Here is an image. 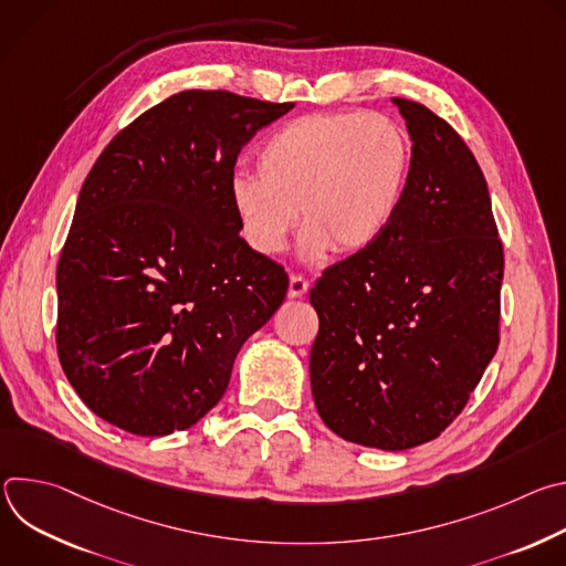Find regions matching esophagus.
<instances>
[{
  "label": "esophagus",
  "mask_w": 566,
  "mask_h": 566,
  "mask_svg": "<svg viewBox=\"0 0 566 566\" xmlns=\"http://www.w3.org/2000/svg\"><path fill=\"white\" fill-rule=\"evenodd\" d=\"M308 291V282L302 275L289 277V297H302Z\"/></svg>",
  "instance_id": "obj_1"
}]
</instances>
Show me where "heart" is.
<instances>
[{
	"label": "heart",
	"instance_id": "1",
	"mask_svg": "<svg viewBox=\"0 0 566 566\" xmlns=\"http://www.w3.org/2000/svg\"><path fill=\"white\" fill-rule=\"evenodd\" d=\"M258 175H237L230 201L247 244L275 258L297 223L306 262L329 251L358 255L389 228L406 195L408 134L380 114H308L280 127L255 156Z\"/></svg>",
	"mask_w": 566,
	"mask_h": 566
}]
</instances>
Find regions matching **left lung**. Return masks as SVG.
I'll list each match as a JSON object with an SVG mask.
<instances>
[{
	"label": "left lung",
	"mask_w": 566,
	"mask_h": 566,
	"mask_svg": "<svg viewBox=\"0 0 566 566\" xmlns=\"http://www.w3.org/2000/svg\"><path fill=\"white\" fill-rule=\"evenodd\" d=\"M391 103L412 140L406 195L371 249L311 289L319 332L308 371L329 430L408 450L459 417L497 352L504 251L461 136L415 101Z\"/></svg>",
	"instance_id": "1"
}]
</instances>
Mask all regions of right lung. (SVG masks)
<instances>
[{
	"label": "right lung",
	"instance_id": "1",
	"mask_svg": "<svg viewBox=\"0 0 566 566\" xmlns=\"http://www.w3.org/2000/svg\"><path fill=\"white\" fill-rule=\"evenodd\" d=\"M293 103L181 92L127 125L80 190L57 262V356L103 421L166 437L221 400L289 275L230 201L237 154Z\"/></svg>",
	"mask_w": 566,
	"mask_h": 566
}]
</instances>
